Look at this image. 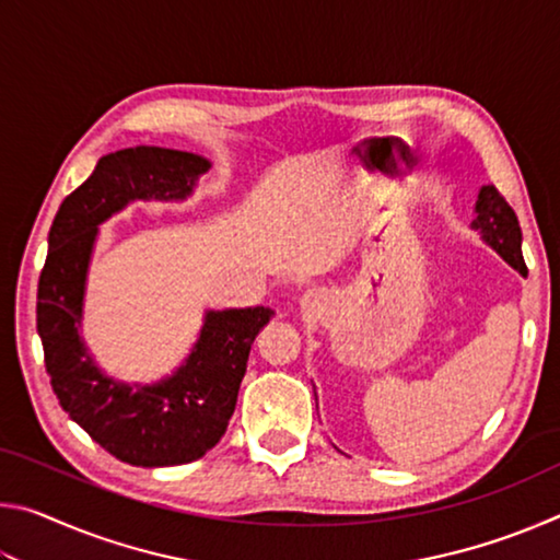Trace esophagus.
<instances>
[{
  "instance_id": "34e87169",
  "label": "esophagus",
  "mask_w": 560,
  "mask_h": 560,
  "mask_svg": "<svg viewBox=\"0 0 560 560\" xmlns=\"http://www.w3.org/2000/svg\"><path fill=\"white\" fill-rule=\"evenodd\" d=\"M316 306H318V293H314V291L303 293V296H301V308L308 311V314H311V311H314Z\"/></svg>"
}]
</instances>
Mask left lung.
<instances>
[{
    "mask_svg": "<svg viewBox=\"0 0 560 560\" xmlns=\"http://www.w3.org/2000/svg\"><path fill=\"white\" fill-rule=\"evenodd\" d=\"M471 230L479 232L481 242L489 244L509 267H514L521 277H526V264L521 257V226L516 212L511 210L509 202L499 195L494 185H485L477 195L474 205Z\"/></svg>",
    "mask_w": 560,
    "mask_h": 560,
    "instance_id": "left-lung-1",
    "label": "left lung"
}]
</instances>
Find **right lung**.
Segmentation results:
<instances>
[{
	"instance_id": "add662e5",
	"label": "right lung",
	"mask_w": 560,
	"mask_h": 560,
	"mask_svg": "<svg viewBox=\"0 0 560 560\" xmlns=\"http://www.w3.org/2000/svg\"><path fill=\"white\" fill-rule=\"evenodd\" d=\"M212 163L158 145L116 150L61 202L36 293L46 373L59 405L103 450L132 467H173L205 457L234 412L267 306L205 311L183 363L155 383L110 377L81 336L98 226L130 202H185Z\"/></svg>"
}]
</instances>
